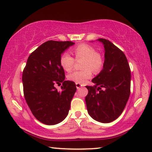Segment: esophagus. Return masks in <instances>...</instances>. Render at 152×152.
Segmentation results:
<instances>
[{
    "label": "esophagus",
    "instance_id": "1",
    "mask_svg": "<svg viewBox=\"0 0 152 152\" xmlns=\"http://www.w3.org/2000/svg\"><path fill=\"white\" fill-rule=\"evenodd\" d=\"M76 88H77V89H80V88L83 87V85H81L80 83H76Z\"/></svg>",
    "mask_w": 152,
    "mask_h": 152
}]
</instances>
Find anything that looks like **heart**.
Wrapping results in <instances>:
<instances>
[{"mask_svg": "<svg viewBox=\"0 0 152 152\" xmlns=\"http://www.w3.org/2000/svg\"><path fill=\"white\" fill-rule=\"evenodd\" d=\"M76 59H83L82 62V70L74 71L68 75L67 78L72 81L85 83L87 80L92 77L93 71L98 73L104 64V59L100 53H97L93 46L86 43H81L75 46L72 49ZM75 60L68 53L62 54L59 58L61 66L66 72H70L74 67Z\"/></svg>", "mask_w": 152, "mask_h": 152, "instance_id": "obj_1", "label": "heart"}]
</instances>
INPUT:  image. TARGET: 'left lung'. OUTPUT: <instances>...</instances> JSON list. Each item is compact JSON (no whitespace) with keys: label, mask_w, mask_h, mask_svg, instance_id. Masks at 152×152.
Instances as JSON below:
<instances>
[{"label":"left lung","mask_w":152,"mask_h":152,"mask_svg":"<svg viewBox=\"0 0 152 152\" xmlns=\"http://www.w3.org/2000/svg\"><path fill=\"white\" fill-rule=\"evenodd\" d=\"M104 48V62L100 73L86 86L88 112L95 121L110 123L122 114L130 93V69L127 58L109 40L99 38Z\"/></svg>","instance_id":"8db88e82"}]
</instances>
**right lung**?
Segmentation results:
<instances>
[{
    "label": "right lung",
    "instance_id": "obj_1",
    "mask_svg": "<svg viewBox=\"0 0 152 152\" xmlns=\"http://www.w3.org/2000/svg\"><path fill=\"white\" fill-rule=\"evenodd\" d=\"M74 43L48 41L31 53L22 74L24 98L35 118L46 125H55L67 116L76 84L65 80L59 63L62 53ZM62 90L54 87L61 85Z\"/></svg>",
    "mask_w": 152,
    "mask_h": 152
}]
</instances>
